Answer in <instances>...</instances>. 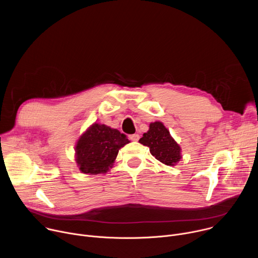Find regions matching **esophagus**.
Returning a JSON list of instances; mask_svg holds the SVG:
<instances>
[{
  "instance_id": "esophagus-1",
  "label": "esophagus",
  "mask_w": 258,
  "mask_h": 258,
  "mask_svg": "<svg viewBox=\"0 0 258 258\" xmlns=\"http://www.w3.org/2000/svg\"><path fill=\"white\" fill-rule=\"evenodd\" d=\"M130 139H131L132 141H134V142H137V141H139V139H140V136H139L138 134H135V135H131V136H130Z\"/></svg>"
}]
</instances>
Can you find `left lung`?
<instances>
[{"mask_svg":"<svg viewBox=\"0 0 258 258\" xmlns=\"http://www.w3.org/2000/svg\"><path fill=\"white\" fill-rule=\"evenodd\" d=\"M149 147L150 153L165 165L173 166L181 159V148L161 121L151 122L149 130L139 140Z\"/></svg>","mask_w":258,"mask_h":258,"instance_id":"8db88e82","label":"left lung"}]
</instances>
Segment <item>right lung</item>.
Segmentation results:
<instances>
[{"instance_id": "right-lung-1", "label": "right lung", "mask_w": 258, "mask_h": 258, "mask_svg": "<svg viewBox=\"0 0 258 258\" xmlns=\"http://www.w3.org/2000/svg\"><path fill=\"white\" fill-rule=\"evenodd\" d=\"M130 142L116 128L93 123L81 135L75 147L80 171L86 174L106 173L113 167L119 149Z\"/></svg>"}]
</instances>
